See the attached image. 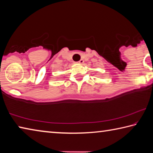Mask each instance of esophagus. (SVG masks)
Returning a JSON list of instances; mask_svg holds the SVG:
<instances>
[{
  "label": "esophagus",
  "instance_id": "1",
  "mask_svg": "<svg viewBox=\"0 0 153 153\" xmlns=\"http://www.w3.org/2000/svg\"><path fill=\"white\" fill-rule=\"evenodd\" d=\"M77 63L78 64H82L84 63V60H83V59H81V60H79L78 62H77Z\"/></svg>",
  "mask_w": 153,
  "mask_h": 153
}]
</instances>
